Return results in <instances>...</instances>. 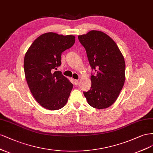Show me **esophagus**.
I'll list each match as a JSON object with an SVG mask.
<instances>
[{
  "instance_id": "esophagus-1",
  "label": "esophagus",
  "mask_w": 153,
  "mask_h": 153,
  "mask_svg": "<svg viewBox=\"0 0 153 153\" xmlns=\"http://www.w3.org/2000/svg\"><path fill=\"white\" fill-rule=\"evenodd\" d=\"M74 84L75 85H79V81L78 80H74Z\"/></svg>"
}]
</instances>
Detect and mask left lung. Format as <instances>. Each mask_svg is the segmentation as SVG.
Listing matches in <instances>:
<instances>
[{"label": "left lung", "instance_id": "1", "mask_svg": "<svg viewBox=\"0 0 153 153\" xmlns=\"http://www.w3.org/2000/svg\"><path fill=\"white\" fill-rule=\"evenodd\" d=\"M78 39L96 72L91 76V89L83 92L84 95L91 107L106 109L117 100L125 84L124 57L116 43L104 32L91 30Z\"/></svg>", "mask_w": 153, "mask_h": 153}]
</instances>
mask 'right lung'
<instances>
[{
  "label": "right lung",
  "mask_w": 153,
  "mask_h": 153,
  "mask_svg": "<svg viewBox=\"0 0 153 153\" xmlns=\"http://www.w3.org/2000/svg\"><path fill=\"white\" fill-rule=\"evenodd\" d=\"M75 36L48 32L38 37L24 58L25 78L33 97L42 107L55 111L65 105L73 85L60 71L62 53L71 48Z\"/></svg>",
  "instance_id": "right-lung-1"
}]
</instances>
